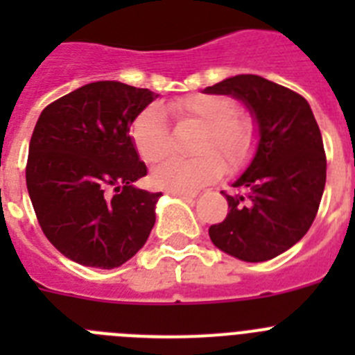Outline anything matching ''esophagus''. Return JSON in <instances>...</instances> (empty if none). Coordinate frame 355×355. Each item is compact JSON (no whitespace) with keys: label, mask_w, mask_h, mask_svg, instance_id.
Returning <instances> with one entry per match:
<instances>
[{"label":"esophagus","mask_w":355,"mask_h":355,"mask_svg":"<svg viewBox=\"0 0 355 355\" xmlns=\"http://www.w3.org/2000/svg\"><path fill=\"white\" fill-rule=\"evenodd\" d=\"M168 193L174 197H180V199H193V197L197 196V193H193V192H178V190H171Z\"/></svg>","instance_id":"1"}]
</instances>
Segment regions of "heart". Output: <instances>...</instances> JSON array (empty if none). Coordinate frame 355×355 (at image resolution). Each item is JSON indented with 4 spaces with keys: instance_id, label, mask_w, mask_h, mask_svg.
<instances>
[{
    "instance_id": "obj_1",
    "label": "heart",
    "mask_w": 355,
    "mask_h": 355,
    "mask_svg": "<svg viewBox=\"0 0 355 355\" xmlns=\"http://www.w3.org/2000/svg\"><path fill=\"white\" fill-rule=\"evenodd\" d=\"M171 112L180 122H193L200 131L193 140V158H167L150 172V183L163 190L193 192L215 181L227 167H238L250 156L256 133L249 121L238 117L236 103L220 96L193 94L178 99ZM131 142L140 158L158 162L168 150L167 121L159 106H147L131 124Z\"/></svg>"
}]
</instances>
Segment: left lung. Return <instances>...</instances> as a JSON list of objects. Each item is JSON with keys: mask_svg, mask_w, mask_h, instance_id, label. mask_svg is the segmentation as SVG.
<instances>
[{"mask_svg": "<svg viewBox=\"0 0 355 355\" xmlns=\"http://www.w3.org/2000/svg\"><path fill=\"white\" fill-rule=\"evenodd\" d=\"M205 92L240 99L258 126L252 162L233 183L238 192L225 193L229 213L209 238L241 261H268L302 240L318 211L327 171L320 128L302 96L256 74Z\"/></svg>", "mask_w": 355, "mask_h": 355, "instance_id": "1", "label": "left lung"}]
</instances>
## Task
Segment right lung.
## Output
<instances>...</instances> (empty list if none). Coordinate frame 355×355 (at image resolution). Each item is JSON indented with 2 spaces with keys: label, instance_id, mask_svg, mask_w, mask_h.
<instances>
[{
  "label": "right lung",
  "instance_id": "1",
  "mask_svg": "<svg viewBox=\"0 0 355 355\" xmlns=\"http://www.w3.org/2000/svg\"><path fill=\"white\" fill-rule=\"evenodd\" d=\"M156 97L121 81H96L42 110L26 187L44 234L65 258L110 270L149 238L162 193L135 187L147 167L130 128Z\"/></svg>",
  "mask_w": 355,
  "mask_h": 355
}]
</instances>
